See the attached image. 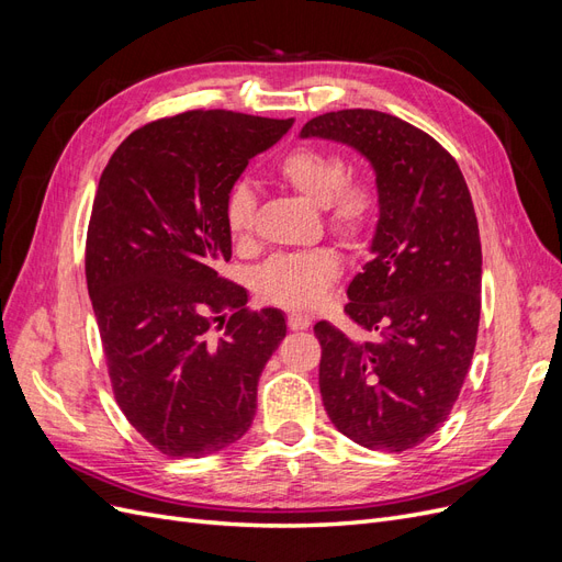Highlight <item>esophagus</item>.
<instances>
[{
  "instance_id": "34e87169",
  "label": "esophagus",
  "mask_w": 562,
  "mask_h": 562,
  "mask_svg": "<svg viewBox=\"0 0 562 562\" xmlns=\"http://www.w3.org/2000/svg\"><path fill=\"white\" fill-rule=\"evenodd\" d=\"M312 326V316L307 314H288V328L291 330H307Z\"/></svg>"
}]
</instances>
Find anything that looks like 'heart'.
Returning <instances> with one entry per match:
<instances>
[{
  "instance_id": "obj_1",
  "label": "heart",
  "mask_w": 562,
  "mask_h": 562,
  "mask_svg": "<svg viewBox=\"0 0 562 562\" xmlns=\"http://www.w3.org/2000/svg\"><path fill=\"white\" fill-rule=\"evenodd\" d=\"M279 178L293 192L328 211L330 227L349 241L361 239L378 217V192L366 182H347V164L335 151L297 147L279 164ZM255 199L248 184H234L225 199V223L234 241L244 244L252 232ZM339 274V258L333 248L274 255L265 262L255 285L283 307H312Z\"/></svg>"
}]
</instances>
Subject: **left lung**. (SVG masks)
<instances>
[{
  "mask_svg": "<svg viewBox=\"0 0 562 562\" xmlns=\"http://www.w3.org/2000/svg\"><path fill=\"white\" fill-rule=\"evenodd\" d=\"M300 138L359 151L378 187L370 262L345 307L366 335L314 326L323 405L353 443L403 452L448 419L475 349L483 255L469 187L431 135L378 110L314 116Z\"/></svg>",
  "mask_w": 562,
  "mask_h": 562,
  "instance_id": "obj_1",
  "label": "left lung"
}]
</instances>
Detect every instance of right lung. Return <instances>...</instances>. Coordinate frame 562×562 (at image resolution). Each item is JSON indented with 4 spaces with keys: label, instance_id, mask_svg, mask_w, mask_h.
Returning a JSON list of instances; mask_svg holds the SVG:
<instances>
[{
    "label": "right lung",
    "instance_id": "add662e5",
    "mask_svg": "<svg viewBox=\"0 0 562 562\" xmlns=\"http://www.w3.org/2000/svg\"><path fill=\"white\" fill-rule=\"evenodd\" d=\"M291 126L184 112L131 133L100 176L89 295L116 403L168 457H206L250 429L260 375L285 337V314L248 312L246 288L220 279L217 265L232 258L229 190Z\"/></svg>",
    "mask_w": 562,
    "mask_h": 562
}]
</instances>
